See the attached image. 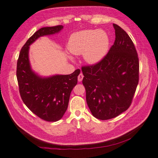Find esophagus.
<instances>
[{"label": "esophagus", "instance_id": "1", "mask_svg": "<svg viewBox=\"0 0 158 158\" xmlns=\"http://www.w3.org/2000/svg\"><path fill=\"white\" fill-rule=\"evenodd\" d=\"M83 74H82V73L79 74V76H78V81H81L82 80H83Z\"/></svg>", "mask_w": 158, "mask_h": 158}]
</instances>
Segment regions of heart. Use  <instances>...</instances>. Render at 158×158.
<instances>
[{"label":"heart","mask_w":158,"mask_h":158,"mask_svg":"<svg viewBox=\"0 0 158 158\" xmlns=\"http://www.w3.org/2000/svg\"><path fill=\"white\" fill-rule=\"evenodd\" d=\"M110 40L103 30L87 29L73 33L68 42V49L75 55L83 54L84 60L96 64L103 60L109 49Z\"/></svg>","instance_id":"b5f03b06"}]
</instances>
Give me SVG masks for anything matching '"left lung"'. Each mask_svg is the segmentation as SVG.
<instances>
[{
    "instance_id": "obj_1",
    "label": "left lung",
    "mask_w": 158,
    "mask_h": 158,
    "mask_svg": "<svg viewBox=\"0 0 158 158\" xmlns=\"http://www.w3.org/2000/svg\"><path fill=\"white\" fill-rule=\"evenodd\" d=\"M115 41L107 55L94 66L82 67L86 101L95 118H115L130 106L139 80L137 51L130 37L113 24Z\"/></svg>"
}]
</instances>
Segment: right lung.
Listing matches in <instances>:
<instances>
[{"mask_svg": "<svg viewBox=\"0 0 158 158\" xmlns=\"http://www.w3.org/2000/svg\"><path fill=\"white\" fill-rule=\"evenodd\" d=\"M63 29L62 25H58L37 31L23 46L17 62L16 76L24 103L33 114L49 122L57 121L63 117L81 71L77 69L70 75L40 76L31 66L29 47L40 37L59 33Z\"/></svg>", "mask_w": 158, "mask_h": 158, "instance_id": "add662e5", "label": "right lung"}]
</instances>
